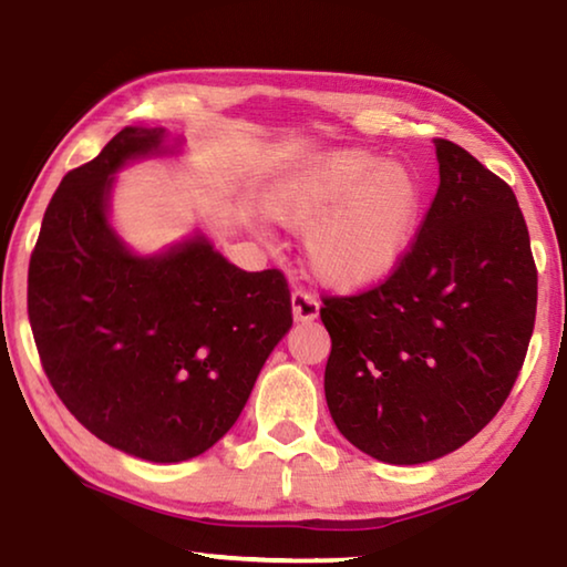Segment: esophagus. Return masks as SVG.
I'll return each mask as SVG.
<instances>
[{
  "instance_id": "34e87169",
  "label": "esophagus",
  "mask_w": 567,
  "mask_h": 567,
  "mask_svg": "<svg viewBox=\"0 0 567 567\" xmlns=\"http://www.w3.org/2000/svg\"><path fill=\"white\" fill-rule=\"evenodd\" d=\"M291 309H293L296 321H311V319H317V313H319V301L313 299L309 291L296 289L291 293Z\"/></svg>"
}]
</instances>
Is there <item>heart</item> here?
Instances as JSON below:
<instances>
[{
    "label": "heart",
    "mask_w": 567,
    "mask_h": 567,
    "mask_svg": "<svg viewBox=\"0 0 567 567\" xmlns=\"http://www.w3.org/2000/svg\"><path fill=\"white\" fill-rule=\"evenodd\" d=\"M421 179L405 164L339 150L276 195V215L309 228L307 254L321 281L362 289L385 278L411 248L421 217Z\"/></svg>",
    "instance_id": "1"
}]
</instances>
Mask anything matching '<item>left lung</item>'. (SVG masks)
<instances>
[{
    "label": "left lung",
    "instance_id": "obj_1",
    "mask_svg": "<svg viewBox=\"0 0 567 567\" xmlns=\"http://www.w3.org/2000/svg\"><path fill=\"white\" fill-rule=\"evenodd\" d=\"M439 189L380 284L324 296V393L339 433L385 464H425L499 413L525 362L537 268L507 182L433 138Z\"/></svg>",
    "mask_w": 567,
    "mask_h": 567
}]
</instances>
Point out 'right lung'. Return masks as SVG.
<instances>
[{"label":"right lung","mask_w":567,"mask_h":567,"mask_svg":"<svg viewBox=\"0 0 567 567\" xmlns=\"http://www.w3.org/2000/svg\"><path fill=\"white\" fill-rule=\"evenodd\" d=\"M164 128L126 126L52 195L30 256L28 313L52 390L95 439L174 464L233 429L289 327L278 268L240 271L203 238L136 258L106 223L121 164Z\"/></svg>","instance_id":"right-lung-1"}]
</instances>
